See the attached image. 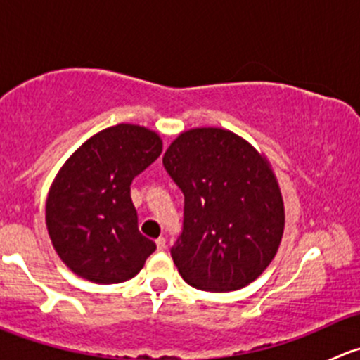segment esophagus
Returning <instances> with one entry per match:
<instances>
[{"label": "esophagus", "instance_id": "esophagus-1", "mask_svg": "<svg viewBox=\"0 0 360 360\" xmlns=\"http://www.w3.org/2000/svg\"><path fill=\"white\" fill-rule=\"evenodd\" d=\"M165 248H167V240L163 237H160V238H157V249L160 250V252H162V250H165Z\"/></svg>", "mask_w": 360, "mask_h": 360}]
</instances>
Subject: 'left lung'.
Returning <instances> with one entry per match:
<instances>
[{"instance_id": "left-lung-1", "label": "left lung", "mask_w": 360, "mask_h": 360, "mask_svg": "<svg viewBox=\"0 0 360 360\" xmlns=\"http://www.w3.org/2000/svg\"><path fill=\"white\" fill-rule=\"evenodd\" d=\"M163 165L184 193L183 233L170 250L181 277L210 292L256 281L285 226L284 198L264 153L231 130L200 127L170 143Z\"/></svg>"}]
</instances>
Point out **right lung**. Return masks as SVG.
Returning a JSON list of instances; mask_svg holds the SVG:
<instances>
[{
	"instance_id": "right-lung-1",
	"label": "right lung",
	"mask_w": 360,
	"mask_h": 360,
	"mask_svg": "<svg viewBox=\"0 0 360 360\" xmlns=\"http://www.w3.org/2000/svg\"><path fill=\"white\" fill-rule=\"evenodd\" d=\"M162 148L155 130L118 123L89 137L60 167L46 195L45 223L72 274L120 284L136 277L157 249L139 233L130 183Z\"/></svg>"
}]
</instances>
